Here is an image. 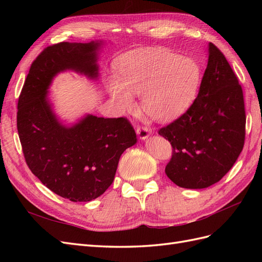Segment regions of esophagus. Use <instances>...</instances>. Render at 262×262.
Segmentation results:
<instances>
[{
	"mask_svg": "<svg viewBox=\"0 0 262 262\" xmlns=\"http://www.w3.org/2000/svg\"><path fill=\"white\" fill-rule=\"evenodd\" d=\"M137 134L139 136V139L141 141H145L149 137L150 131L147 128H144V126H138Z\"/></svg>",
	"mask_w": 262,
	"mask_h": 262,
	"instance_id": "34e87169",
	"label": "esophagus"
}]
</instances>
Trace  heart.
Listing matches in <instances>:
<instances>
[{"label": "heart", "instance_id": "1", "mask_svg": "<svg viewBox=\"0 0 262 262\" xmlns=\"http://www.w3.org/2000/svg\"><path fill=\"white\" fill-rule=\"evenodd\" d=\"M115 77L106 81L110 99L121 113L137 108L134 95L141 94L145 114L158 122L172 121L187 112L199 91L198 63L166 49L153 48L121 55Z\"/></svg>", "mask_w": 262, "mask_h": 262}]
</instances>
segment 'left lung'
Masks as SVG:
<instances>
[{
	"label": "left lung",
	"mask_w": 262,
	"mask_h": 262,
	"mask_svg": "<svg viewBox=\"0 0 262 262\" xmlns=\"http://www.w3.org/2000/svg\"><path fill=\"white\" fill-rule=\"evenodd\" d=\"M245 124L242 86L224 54L209 42L198 97L186 114L158 131L173 148L166 175L187 189L220 181L244 147Z\"/></svg>",
	"instance_id": "left-lung-1"
}]
</instances>
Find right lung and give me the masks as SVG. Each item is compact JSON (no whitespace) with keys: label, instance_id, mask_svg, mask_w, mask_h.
<instances>
[{"label":"right lung","instance_id":"1","mask_svg":"<svg viewBox=\"0 0 262 262\" xmlns=\"http://www.w3.org/2000/svg\"><path fill=\"white\" fill-rule=\"evenodd\" d=\"M104 40L61 42L33 62L17 105V130L31 172L58 195L73 202L96 199L113 184L119 160L138 142L124 118L86 114L67 122L55 114L49 89L60 73L97 82Z\"/></svg>","mask_w":262,"mask_h":262}]
</instances>
